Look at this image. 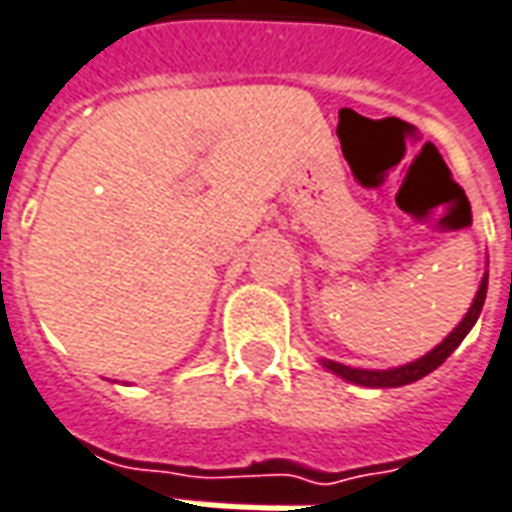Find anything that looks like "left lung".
<instances>
[{"instance_id": "obj_1", "label": "left lung", "mask_w": 512, "mask_h": 512, "mask_svg": "<svg viewBox=\"0 0 512 512\" xmlns=\"http://www.w3.org/2000/svg\"><path fill=\"white\" fill-rule=\"evenodd\" d=\"M485 292H488V275L482 278L480 289H477V297H474V303H471L469 314L463 317L455 331L449 333L444 342L438 344L436 350H430V353L419 358V361H413V364L397 366V369H383V372H372V369H353V366H342V364H333V361H325V366L336 372L339 378L344 380H353L358 386H369V389H394V386H405V383H413V380L424 378V375H430L433 369L447 361L452 350L458 347L463 339H466V333L471 331V325L477 322L482 311V303H485Z\"/></svg>"}]
</instances>
